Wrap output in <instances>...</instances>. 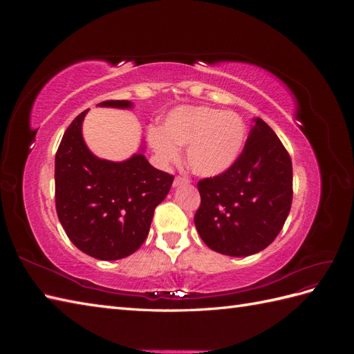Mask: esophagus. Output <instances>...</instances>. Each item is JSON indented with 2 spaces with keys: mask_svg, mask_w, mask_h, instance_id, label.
Here are the masks:
<instances>
[{
  "mask_svg": "<svg viewBox=\"0 0 354 354\" xmlns=\"http://www.w3.org/2000/svg\"><path fill=\"white\" fill-rule=\"evenodd\" d=\"M187 183H189V178H186V177H180V176H177V177L174 178V187L181 186V185H187Z\"/></svg>",
  "mask_w": 354,
  "mask_h": 354,
  "instance_id": "obj_1",
  "label": "esophagus"
}]
</instances>
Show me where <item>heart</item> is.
Wrapping results in <instances>:
<instances>
[{"mask_svg":"<svg viewBox=\"0 0 354 354\" xmlns=\"http://www.w3.org/2000/svg\"><path fill=\"white\" fill-rule=\"evenodd\" d=\"M155 152L164 160L178 158L187 146V165L201 177L220 176L236 162L245 142V125L238 115L205 106H181L171 111L149 133Z\"/></svg>","mask_w":354,"mask_h":354,"instance_id":"1","label":"heart"}]
</instances>
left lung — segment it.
Wrapping results in <instances>:
<instances>
[{"label": "left lung", "instance_id": "1", "mask_svg": "<svg viewBox=\"0 0 354 354\" xmlns=\"http://www.w3.org/2000/svg\"><path fill=\"white\" fill-rule=\"evenodd\" d=\"M242 153L226 173L198 181L201 205L195 226L212 251L246 257L267 248L292 203V162L272 128L260 118Z\"/></svg>", "mask_w": 354, "mask_h": 354}]
</instances>
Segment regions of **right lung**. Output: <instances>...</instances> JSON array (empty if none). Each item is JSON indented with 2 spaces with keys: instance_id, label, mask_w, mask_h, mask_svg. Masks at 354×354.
I'll return each mask as SVG.
<instances>
[{
  "instance_id": "obj_1",
  "label": "right lung",
  "mask_w": 354,
  "mask_h": 354,
  "mask_svg": "<svg viewBox=\"0 0 354 354\" xmlns=\"http://www.w3.org/2000/svg\"><path fill=\"white\" fill-rule=\"evenodd\" d=\"M102 108H131L128 100H106ZM81 112L63 134L55 160L56 211L71 242L97 260L131 255L147 238L155 208L174 176L153 168L142 153L122 162L94 156L85 146Z\"/></svg>"
}]
</instances>
